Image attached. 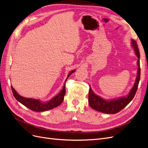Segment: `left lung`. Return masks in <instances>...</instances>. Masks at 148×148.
<instances>
[{
	"label": "left lung",
	"instance_id": "1",
	"mask_svg": "<svg viewBox=\"0 0 148 148\" xmlns=\"http://www.w3.org/2000/svg\"><path fill=\"white\" fill-rule=\"evenodd\" d=\"M132 45L134 49L136 56L138 60L137 64L138 66V69L137 71V77L134 86L131 89L129 94L125 97L118 98L117 99H113L111 101H106L103 99L101 97L96 95L93 91H92L91 87H90L89 94H88V102L90 107L94 110L104 113L107 114H115L127 106L129 102L133 99L136 90L138 89V86L140 79V52L139 49L136 42L134 40H132Z\"/></svg>",
	"mask_w": 148,
	"mask_h": 148
}]
</instances>
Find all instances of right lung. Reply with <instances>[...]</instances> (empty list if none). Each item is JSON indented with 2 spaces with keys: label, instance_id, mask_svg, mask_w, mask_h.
<instances>
[{
  "label": "right lung",
  "instance_id": "obj_1",
  "mask_svg": "<svg viewBox=\"0 0 148 148\" xmlns=\"http://www.w3.org/2000/svg\"><path fill=\"white\" fill-rule=\"evenodd\" d=\"M73 72H74V71H73L72 72H71L69 74L68 77H69V75ZM12 90L13 96L16 100L19 101L20 103H21L22 104H23L26 107L30 109V110L38 112L47 111L60 106L64 99V96L66 92L64 84L63 90L60 91V92L58 95H57L56 97H54L53 99H52L51 101H49L47 102L42 103L38 99H32V98H25L23 96H21L20 95H18V92L15 91V90L12 86Z\"/></svg>",
  "mask_w": 148,
  "mask_h": 148
}]
</instances>
